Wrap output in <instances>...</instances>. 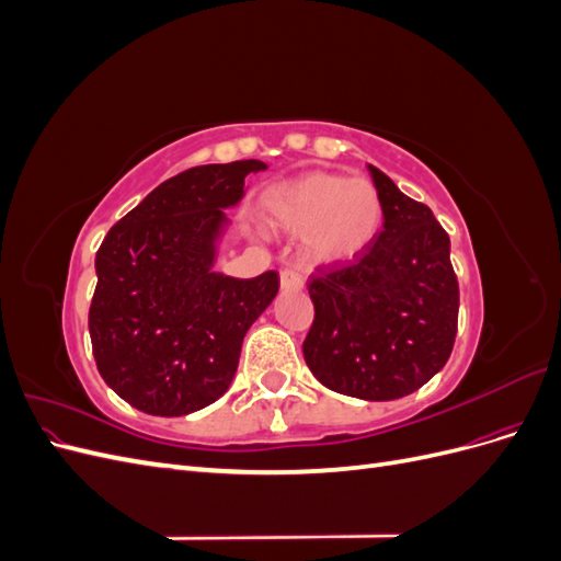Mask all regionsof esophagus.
Returning <instances> with one entry per match:
<instances>
[{
  "label": "esophagus",
  "mask_w": 561,
  "mask_h": 561,
  "mask_svg": "<svg viewBox=\"0 0 561 561\" xmlns=\"http://www.w3.org/2000/svg\"><path fill=\"white\" fill-rule=\"evenodd\" d=\"M280 287H283V290H301L304 278H301L299 271L293 268V266H285L280 271Z\"/></svg>",
  "instance_id": "esophagus-1"
}]
</instances>
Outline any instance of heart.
<instances>
[{
    "label": "heart",
    "instance_id": "obj_1",
    "mask_svg": "<svg viewBox=\"0 0 561 561\" xmlns=\"http://www.w3.org/2000/svg\"><path fill=\"white\" fill-rule=\"evenodd\" d=\"M266 203L274 225L304 233V254L316 264L358 257L383 222L377 186L360 178L309 173L274 186Z\"/></svg>",
    "mask_w": 561,
    "mask_h": 561
}]
</instances>
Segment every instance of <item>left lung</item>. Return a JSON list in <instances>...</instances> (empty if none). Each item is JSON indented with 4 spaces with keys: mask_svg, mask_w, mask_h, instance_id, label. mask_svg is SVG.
<instances>
[{
    "mask_svg": "<svg viewBox=\"0 0 561 561\" xmlns=\"http://www.w3.org/2000/svg\"><path fill=\"white\" fill-rule=\"evenodd\" d=\"M383 229L353 262L309 276L313 322L304 360L336 393L398 400L449 360L458 328V280L449 236L428 206L369 165Z\"/></svg>",
    "mask_w": 561,
    "mask_h": 561,
    "instance_id": "8db88e82",
    "label": "left lung"
}]
</instances>
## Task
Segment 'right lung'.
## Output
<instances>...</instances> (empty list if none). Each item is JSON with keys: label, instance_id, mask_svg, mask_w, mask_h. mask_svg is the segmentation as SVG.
Masks as SVG:
<instances>
[{"label": "right lung", "instance_id": "1", "mask_svg": "<svg viewBox=\"0 0 561 561\" xmlns=\"http://www.w3.org/2000/svg\"><path fill=\"white\" fill-rule=\"evenodd\" d=\"M262 161L190 168L159 184L107 231L95 254L89 332L100 377L135 410H203L239 367L243 336L274 301L278 274L213 271L225 208Z\"/></svg>", "mask_w": 561, "mask_h": 561}]
</instances>
